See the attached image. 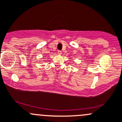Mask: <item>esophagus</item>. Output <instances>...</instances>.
Returning <instances> with one entry per match:
<instances>
[{
  "label": "esophagus",
  "instance_id": "obj_1",
  "mask_svg": "<svg viewBox=\"0 0 122 122\" xmlns=\"http://www.w3.org/2000/svg\"><path fill=\"white\" fill-rule=\"evenodd\" d=\"M57 53H58V54H59V55H60V54H62V51H60V50H59L57 51Z\"/></svg>",
  "mask_w": 122,
  "mask_h": 122
}]
</instances>
